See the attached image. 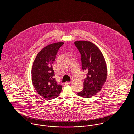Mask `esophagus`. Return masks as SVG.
Listing matches in <instances>:
<instances>
[{"label": "esophagus", "instance_id": "34e87169", "mask_svg": "<svg viewBox=\"0 0 134 134\" xmlns=\"http://www.w3.org/2000/svg\"><path fill=\"white\" fill-rule=\"evenodd\" d=\"M71 83V81H69V82H66L65 83V85H68V84H69L70 83Z\"/></svg>", "mask_w": 134, "mask_h": 134}]
</instances>
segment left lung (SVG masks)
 Returning a JSON list of instances; mask_svg holds the SVG:
<instances>
[{
  "label": "left lung",
  "instance_id": "left-lung-1",
  "mask_svg": "<svg viewBox=\"0 0 134 134\" xmlns=\"http://www.w3.org/2000/svg\"><path fill=\"white\" fill-rule=\"evenodd\" d=\"M81 54L83 71H87L84 80V87L78 96L90 98L95 96L102 88L107 77L105 60L98 48L89 41H78L74 42Z\"/></svg>",
  "mask_w": 134,
  "mask_h": 134
}]
</instances>
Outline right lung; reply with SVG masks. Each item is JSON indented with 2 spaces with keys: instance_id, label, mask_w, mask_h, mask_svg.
<instances>
[{
  "instance_id": "1",
  "label": "right lung",
  "mask_w": 134,
  "mask_h": 134,
  "mask_svg": "<svg viewBox=\"0 0 134 134\" xmlns=\"http://www.w3.org/2000/svg\"><path fill=\"white\" fill-rule=\"evenodd\" d=\"M64 44L58 42L48 45L40 51L32 67V82L38 94L47 99H53L60 94L62 86L58 84L54 77L52 64L58 51Z\"/></svg>"
}]
</instances>
